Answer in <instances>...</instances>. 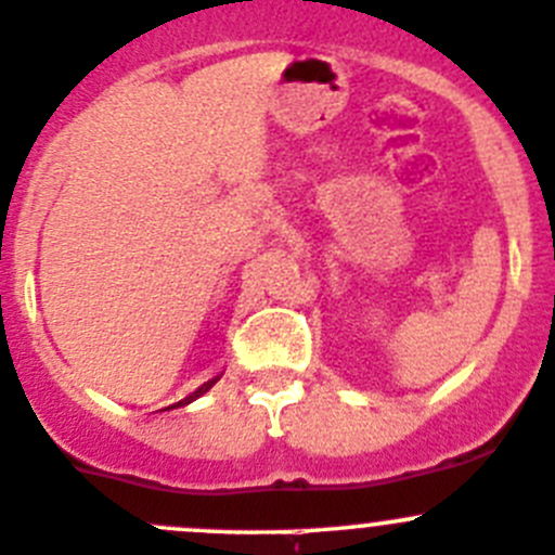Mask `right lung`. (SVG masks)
Returning a JSON list of instances; mask_svg holds the SVG:
<instances>
[{
  "label": "right lung",
  "mask_w": 555,
  "mask_h": 555,
  "mask_svg": "<svg viewBox=\"0 0 555 555\" xmlns=\"http://www.w3.org/2000/svg\"><path fill=\"white\" fill-rule=\"evenodd\" d=\"M216 383H218V377H212V380H207V383H205V386H199V388H196V391H194V393H191V397L180 399V402H178V404H172V408H183V404L194 402V399H199V397H202V393H205V391H210V388H212V386H216ZM167 410H169V408H167Z\"/></svg>",
  "instance_id": "right-lung-1"
}]
</instances>
